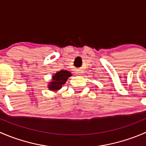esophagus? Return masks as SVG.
Masks as SVG:
<instances>
[{
  "mask_svg": "<svg viewBox=\"0 0 146 146\" xmlns=\"http://www.w3.org/2000/svg\"><path fill=\"white\" fill-rule=\"evenodd\" d=\"M77 74L79 75V76H81V75L82 74V70H78V71H77Z\"/></svg>",
  "mask_w": 146,
  "mask_h": 146,
  "instance_id": "esophagus-1",
  "label": "esophagus"
}]
</instances>
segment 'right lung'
Instances as JSON below:
<instances>
[{"label":"right lung","mask_w":146,"mask_h":146,"mask_svg":"<svg viewBox=\"0 0 146 146\" xmlns=\"http://www.w3.org/2000/svg\"><path fill=\"white\" fill-rule=\"evenodd\" d=\"M71 73L68 70H60L52 76V81L49 82L48 88L50 90L56 91L62 88V85L66 83Z\"/></svg>","instance_id":"obj_1"}]
</instances>
